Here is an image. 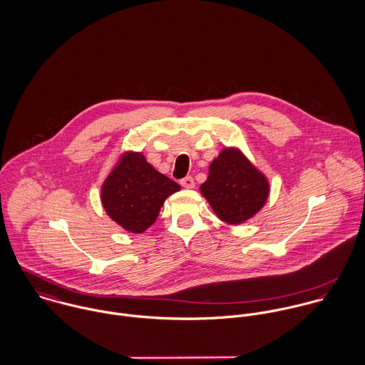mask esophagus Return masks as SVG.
I'll return each instance as SVG.
<instances>
[{
	"instance_id": "obj_1",
	"label": "esophagus",
	"mask_w": 365,
	"mask_h": 365,
	"mask_svg": "<svg viewBox=\"0 0 365 365\" xmlns=\"http://www.w3.org/2000/svg\"><path fill=\"white\" fill-rule=\"evenodd\" d=\"M180 184L184 187V188H187V190H191V188H194L195 187V182H194V178L191 177V175H188V177H185V178H182L181 181H180Z\"/></svg>"
}]
</instances>
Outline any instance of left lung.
Wrapping results in <instances>:
<instances>
[{"mask_svg": "<svg viewBox=\"0 0 365 365\" xmlns=\"http://www.w3.org/2000/svg\"><path fill=\"white\" fill-rule=\"evenodd\" d=\"M200 191L220 220L240 225L265 205L269 182L240 149L225 148L209 164Z\"/></svg>", "mask_w": 365, "mask_h": 365, "instance_id": "obj_1", "label": "left lung"}]
</instances>
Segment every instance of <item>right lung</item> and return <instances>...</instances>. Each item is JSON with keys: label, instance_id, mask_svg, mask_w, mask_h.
<instances>
[{"label": "right lung", "instance_id": "1", "mask_svg": "<svg viewBox=\"0 0 365 365\" xmlns=\"http://www.w3.org/2000/svg\"><path fill=\"white\" fill-rule=\"evenodd\" d=\"M181 187L158 173L140 152H125L106 175L101 202L106 215L130 233H143L156 222L164 201Z\"/></svg>", "mask_w": 365, "mask_h": 365}]
</instances>
